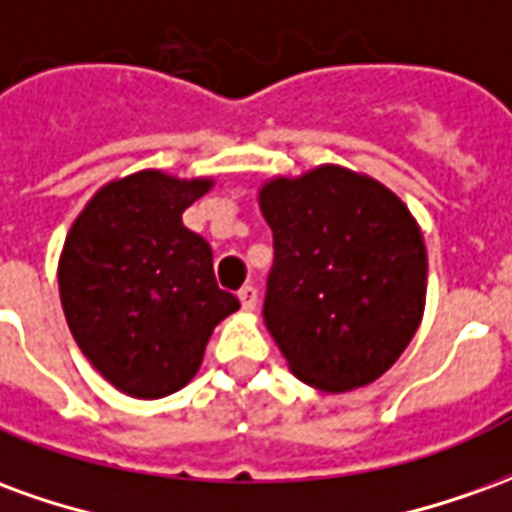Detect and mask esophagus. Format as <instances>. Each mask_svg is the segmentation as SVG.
Here are the masks:
<instances>
[{"mask_svg": "<svg viewBox=\"0 0 512 512\" xmlns=\"http://www.w3.org/2000/svg\"><path fill=\"white\" fill-rule=\"evenodd\" d=\"M238 299H241V307L246 312H252L257 307V290L252 285H244V288L238 290Z\"/></svg>", "mask_w": 512, "mask_h": 512, "instance_id": "obj_1", "label": "esophagus"}]
</instances>
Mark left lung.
<instances>
[{
	"mask_svg": "<svg viewBox=\"0 0 512 512\" xmlns=\"http://www.w3.org/2000/svg\"><path fill=\"white\" fill-rule=\"evenodd\" d=\"M274 233L263 318L290 373L321 392L373 384L417 334L428 252L395 191L321 164L257 194Z\"/></svg>",
	"mask_w": 512,
	"mask_h": 512,
	"instance_id": "8db88e82",
	"label": "left lung"
}]
</instances>
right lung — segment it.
Wrapping results in <instances>:
<instances>
[{
	"label": "right lung",
	"mask_w": 512,
	"mask_h": 512,
	"mask_svg": "<svg viewBox=\"0 0 512 512\" xmlns=\"http://www.w3.org/2000/svg\"><path fill=\"white\" fill-rule=\"evenodd\" d=\"M213 178L142 169L95 191L68 230L57 279L73 340L90 365L139 400L197 376L213 329L241 304L219 290L213 252L183 211Z\"/></svg>",
	"instance_id": "add662e5"
}]
</instances>
